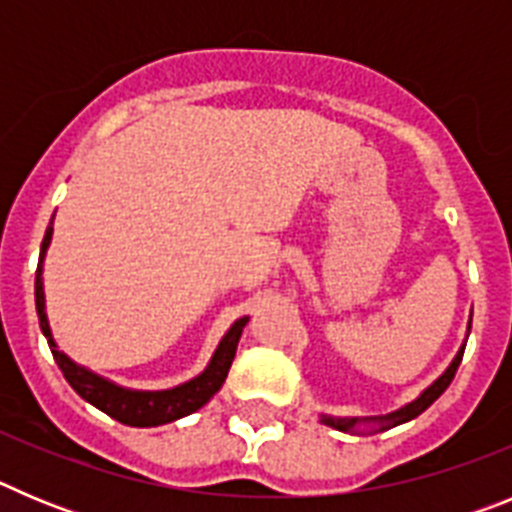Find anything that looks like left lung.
Segmentation results:
<instances>
[{"instance_id":"8db88e82","label":"left lung","mask_w":512,"mask_h":512,"mask_svg":"<svg viewBox=\"0 0 512 512\" xmlns=\"http://www.w3.org/2000/svg\"><path fill=\"white\" fill-rule=\"evenodd\" d=\"M469 328H472V323H469ZM469 328H467V333H469ZM464 346H467V343H461V348L456 351L454 361L446 366V372H443L436 382L428 384V387H425V390L420 392L413 402H408V405H402V408L392 410V413H387V415H372V418H338V415H320V423L330 425V428H336V431H343V433H364V431H359V428H369V433H379V431H387V428H395V425H402V423H408V420L418 418L423 410L431 408L433 402H436L438 397L446 392V387L451 384V379H454L456 369H459V364H461Z\"/></svg>"}]
</instances>
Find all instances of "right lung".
<instances>
[{
	"instance_id": "add662e5",
	"label": "right lung",
	"mask_w": 512,
	"mask_h": 512,
	"mask_svg": "<svg viewBox=\"0 0 512 512\" xmlns=\"http://www.w3.org/2000/svg\"><path fill=\"white\" fill-rule=\"evenodd\" d=\"M51 238L53 217L48 230H45L43 246H40V261L38 271H35V307H38L40 330H43V336L48 338L53 359H56L58 369L63 372L66 382L76 390V395L84 397L89 405H94L97 410L107 413L110 418L120 420V423L125 425H133V428H153V425L171 423V420H179L189 413H197L202 405H207L210 397L223 387L225 377H228V369L235 359V348H238V341H241V333L248 323V315L246 318H238L230 325L228 333L223 336V341L217 343L215 354H212L210 364L205 366V372H200L194 379H189V382L176 384L171 390H128V387H120V384L94 374L87 366L71 361L69 356L58 348L56 338H53L51 325H48V315H45L43 292V261L45 251L51 246Z\"/></svg>"
}]
</instances>
